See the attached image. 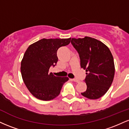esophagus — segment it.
I'll return each instance as SVG.
<instances>
[{"label":"esophagus","mask_w":129,"mask_h":129,"mask_svg":"<svg viewBox=\"0 0 129 129\" xmlns=\"http://www.w3.org/2000/svg\"><path fill=\"white\" fill-rule=\"evenodd\" d=\"M72 81H74V82H80L79 80L77 79H72Z\"/></svg>","instance_id":"1"}]
</instances>
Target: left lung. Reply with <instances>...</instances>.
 <instances>
[{
    "instance_id": "left-lung-1",
    "label": "left lung",
    "mask_w": 129,
    "mask_h": 129,
    "mask_svg": "<svg viewBox=\"0 0 129 129\" xmlns=\"http://www.w3.org/2000/svg\"><path fill=\"white\" fill-rule=\"evenodd\" d=\"M71 43L79 53L81 68L85 70L86 91L81 94L96 100L106 94L115 75L113 57L109 48L94 38H72Z\"/></svg>"
}]
</instances>
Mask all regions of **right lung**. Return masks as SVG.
<instances>
[{
	"label": "right lung",
	"instance_id": "add662e5",
	"mask_svg": "<svg viewBox=\"0 0 129 129\" xmlns=\"http://www.w3.org/2000/svg\"><path fill=\"white\" fill-rule=\"evenodd\" d=\"M68 39H42L28 47L21 62L20 71L23 82L33 95L43 101L53 100L59 94L68 77L55 76L49 73L51 66L57 63V51L69 45Z\"/></svg>",
	"mask_w": 129,
	"mask_h": 129
}]
</instances>
